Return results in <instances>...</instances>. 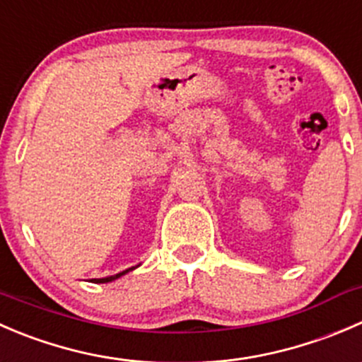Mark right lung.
<instances>
[{
    "instance_id": "right-lung-1",
    "label": "right lung",
    "mask_w": 362,
    "mask_h": 362,
    "mask_svg": "<svg viewBox=\"0 0 362 362\" xmlns=\"http://www.w3.org/2000/svg\"><path fill=\"white\" fill-rule=\"evenodd\" d=\"M139 266H141V264H139ZM139 266H134V267H128V269H124V271H121V273H117V274H114V276H107V278H95V284H109V281H114V280H117V278H121L123 276V274H127V273H130V271H134V269H137Z\"/></svg>"
}]
</instances>
